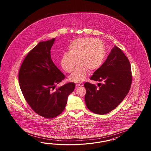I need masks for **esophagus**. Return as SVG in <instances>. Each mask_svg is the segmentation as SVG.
I'll return each mask as SVG.
<instances>
[{"mask_svg": "<svg viewBox=\"0 0 151 151\" xmlns=\"http://www.w3.org/2000/svg\"><path fill=\"white\" fill-rule=\"evenodd\" d=\"M82 86H83V84L81 83H78L76 84V87H81Z\"/></svg>", "mask_w": 151, "mask_h": 151, "instance_id": "esophagus-1", "label": "esophagus"}]
</instances>
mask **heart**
I'll return each mask as SVG.
<instances>
[{
	"label": "heart",
	"mask_w": 151,
	"mask_h": 151,
	"mask_svg": "<svg viewBox=\"0 0 151 151\" xmlns=\"http://www.w3.org/2000/svg\"><path fill=\"white\" fill-rule=\"evenodd\" d=\"M105 58V51L100 40L84 37L76 39L70 44L69 52H65L61 58V65L66 72L70 73L78 61L79 65L69 80L73 82H82L88 70L93 71L100 68Z\"/></svg>",
	"instance_id": "1"
}]
</instances>
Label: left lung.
I'll use <instances>...</instances> for the list:
<instances>
[{"label":"left lung","instance_id":"8db88e82","mask_svg":"<svg viewBox=\"0 0 151 151\" xmlns=\"http://www.w3.org/2000/svg\"><path fill=\"white\" fill-rule=\"evenodd\" d=\"M90 79L99 82V87L89 82L84 83L87 108L96 114L109 113L124 100L130 90L132 79L128 58L114 46L105 63Z\"/></svg>","mask_w":151,"mask_h":151}]
</instances>
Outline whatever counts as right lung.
I'll return each instance as SVG.
<instances>
[{"mask_svg":"<svg viewBox=\"0 0 151 151\" xmlns=\"http://www.w3.org/2000/svg\"><path fill=\"white\" fill-rule=\"evenodd\" d=\"M55 38L41 41L29 52L19 72V83L27 104L37 114L52 119L64 111L75 83L69 82L54 91L65 78L51 58Z\"/></svg>","mask_w":151,"mask_h":151,"instance_id":"1","label":"right lung"}]
</instances>
